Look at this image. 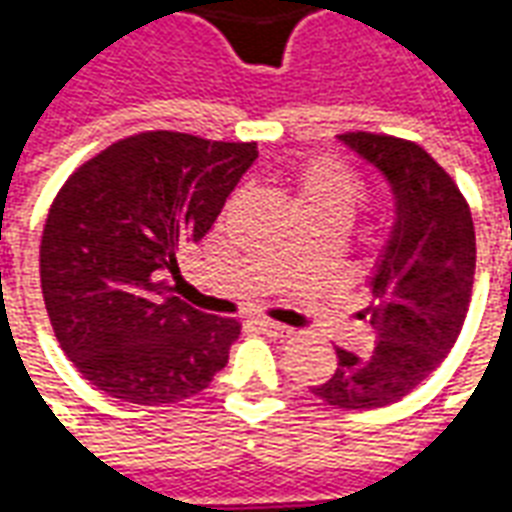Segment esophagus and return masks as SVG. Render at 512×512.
<instances>
[{"mask_svg": "<svg viewBox=\"0 0 512 512\" xmlns=\"http://www.w3.org/2000/svg\"><path fill=\"white\" fill-rule=\"evenodd\" d=\"M257 329L268 337H293V329L290 326H282V323H274V321H257Z\"/></svg>", "mask_w": 512, "mask_h": 512, "instance_id": "1", "label": "esophagus"}]
</instances>
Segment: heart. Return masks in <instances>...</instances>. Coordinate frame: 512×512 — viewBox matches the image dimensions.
Here are the masks:
<instances>
[{"label":"heart","mask_w":512,"mask_h":512,"mask_svg":"<svg viewBox=\"0 0 512 512\" xmlns=\"http://www.w3.org/2000/svg\"><path fill=\"white\" fill-rule=\"evenodd\" d=\"M362 202V183L351 169L332 161L315 158L304 164L296 180V208L304 213H321L345 224Z\"/></svg>","instance_id":"obj_1"}]
</instances>
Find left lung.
I'll return each instance as SVG.
<instances>
[{"label": "left lung", "instance_id": "1", "mask_svg": "<svg viewBox=\"0 0 512 512\" xmlns=\"http://www.w3.org/2000/svg\"><path fill=\"white\" fill-rule=\"evenodd\" d=\"M376 167L392 191L395 222L370 277L373 354L337 348V370L312 395L337 408L397 403L441 365L461 334L474 282V222L455 180L414 142L337 136Z\"/></svg>", "mask_w": 512, "mask_h": 512}]
</instances>
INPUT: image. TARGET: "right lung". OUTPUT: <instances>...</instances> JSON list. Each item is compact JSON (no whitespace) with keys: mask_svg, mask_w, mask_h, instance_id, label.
<instances>
[{"mask_svg":"<svg viewBox=\"0 0 512 512\" xmlns=\"http://www.w3.org/2000/svg\"><path fill=\"white\" fill-rule=\"evenodd\" d=\"M257 158L255 142L145 131L65 180L40 241V288L76 370L117 400L197 395L241 334L172 296L175 252L197 244Z\"/></svg>","mask_w":512,"mask_h":512,"instance_id":"obj_1","label":"right lung"}]
</instances>
